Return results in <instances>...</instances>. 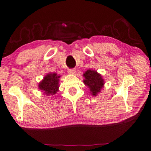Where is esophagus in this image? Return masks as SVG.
I'll list each match as a JSON object with an SVG mask.
<instances>
[{
  "label": "esophagus",
  "mask_w": 151,
  "mask_h": 151,
  "mask_svg": "<svg viewBox=\"0 0 151 151\" xmlns=\"http://www.w3.org/2000/svg\"><path fill=\"white\" fill-rule=\"evenodd\" d=\"M68 73L70 74H74L76 73V70L75 69H70L68 70Z\"/></svg>",
  "instance_id": "esophagus-1"
}]
</instances>
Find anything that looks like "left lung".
<instances>
[{"label": "left lung", "instance_id": "1", "mask_svg": "<svg viewBox=\"0 0 151 151\" xmlns=\"http://www.w3.org/2000/svg\"><path fill=\"white\" fill-rule=\"evenodd\" d=\"M83 76L85 77L83 83L90 88L92 95L96 96L98 92H100L101 89L104 84L102 76L96 71L92 70L86 71L83 74Z\"/></svg>", "mask_w": 151, "mask_h": 151}]
</instances>
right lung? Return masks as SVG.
<instances>
[{"instance_id": "add662e5", "label": "right lung", "mask_w": 151, "mask_h": 151, "mask_svg": "<svg viewBox=\"0 0 151 151\" xmlns=\"http://www.w3.org/2000/svg\"><path fill=\"white\" fill-rule=\"evenodd\" d=\"M60 76L57 73L47 74L43 80L39 83V88L43 90L47 95H53L59 89V78Z\"/></svg>"}]
</instances>
